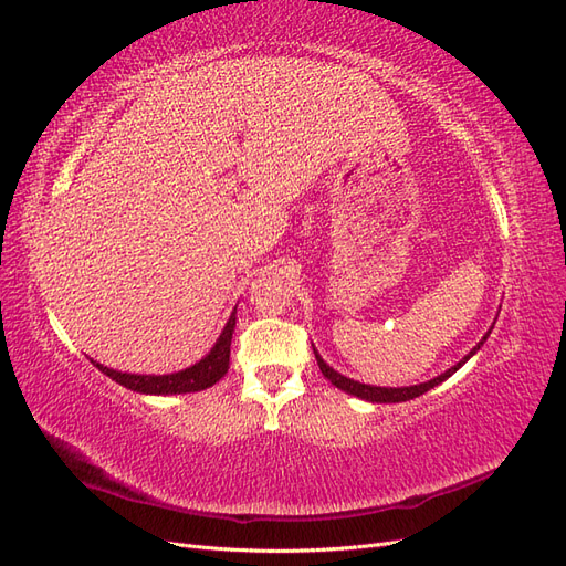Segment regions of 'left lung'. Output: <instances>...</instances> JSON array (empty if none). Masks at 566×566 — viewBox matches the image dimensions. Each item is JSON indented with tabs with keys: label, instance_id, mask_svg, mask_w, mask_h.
Wrapping results in <instances>:
<instances>
[{
	"label": "left lung",
	"instance_id": "8db88e82",
	"mask_svg": "<svg viewBox=\"0 0 566 566\" xmlns=\"http://www.w3.org/2000/svg\"><path fill=\"white\" fill-rule=\"evenodd\" d=\"M489 335V333H486ZM486 339V337H484ZM484 339L479 342V345L462 358V361H458L453 368H449L447 373H441L439 378H434V380H430V382H420V385H410V387H373V385H364V382H356V380H349V378H345V375H339L337 370H333L328 364L323 361V358L318 356V352L314 349V354H316V361H318V368H321V373L325 375V380H331L337 389H342V391H347V394H354V397H358V399H366V401H373V403H399V401H408V399H416V397H420V394H424V391H430L432 387H437V385H441L443 380L447 378H451V375L468 361L470 356H474L476 354V349L484 345Z\"/></svg>",
	"mask_w": 566,
	"mask_h": 566
}]
</instances>
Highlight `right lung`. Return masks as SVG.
<instances>
[{
  "mask_svg": "<svg viewBox=\"0 0 566 566\" xmlns=\"http://www.w3.org/2000/svg\"><path fill=\"white\" fill-rule=\"evenodd\" d=\"M235 328V312L227 321L224 331H221L219 339L214 342V347L210 354L200 358L198 364L191 368H184L179 373H169V375H134V373H119L108 366H101L92 358V364L108 375L111 380L117 385H123L132 391H142V394H188V391H200L208 389L214 382L224 378L229 370V356H231V337Z\"/></svg>",
  "mask_w": 566,
  "mask_h": 566,
  "instance_id": "obj_1",
  "label": "right lung"
}]
</instances>
